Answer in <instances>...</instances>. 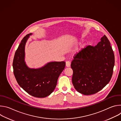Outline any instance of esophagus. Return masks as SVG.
<instances>
[{
  "label": "esophagus",
  "mask_w": 121,
  "mask_h": 121,
  "mask_svg": "<svg viewBox=\"0 0 121 121\" xmlns=\"http://www.w3.org/2000/svg\"><path fill=\"white\" fill-rule=\"evenodd\" d=\"M65 64H66V66L67 67H70V66L71 63H70V61H66Z\"/></svg>",
  "instance_id": "esophagus-1"
}]
</instances>
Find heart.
Masks as SVG:
<instances>
[{"label": "heart", "mask_w": 121, "mask_h": 121, "mask_svg": "<svg viewBox=\"0 0 121 121\" xmlns=\"http://www.w3.org/2000/svg\"><path fill=\"white\" fill-rule=\"evenodd\" d=\"M87 44H86V45H87Z\"/></svg>", "instance_id": "1"}]
</instances>
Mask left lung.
Wrapping results in <instances>:
<instances>
[{
  "instance_id": "obj_1",
  "label": "left lung",
  "mask_w": 121,
  "mask_h": 121,
  "mask_svg": "<svg viewBox=\"0 0 121 121\" xmlns=\"http://www.w3.org/2000/svg\"><path fill=\"white\" fill-rule=\"evenodd\" d=\"M96 46L88 45L74 56L71 64L72 83L78 92L85 95L97 93L110 82L114 65V55L104 35Z\"/></svg>"
}]
</instances>
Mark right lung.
<instances>
[{
	"instance_id": "1",
	"label": "right lung",
	"mask_w": 121,
	"mask_h": 121,
	"mask_svg": "<svg viewBox=\"0 0 121 121\" xmlns=\"http://www.w3.org/2000/svg\"><path fill=\"white\" fill-rule=\"evenodd\" d=\"M26 35L17 49L13 61V73L21 87L30 95L44 98L53 92L65 63L52 62L38 69L29 68L24 61L25 46L30 35Z\"/></svg>"
}]
</instances>
